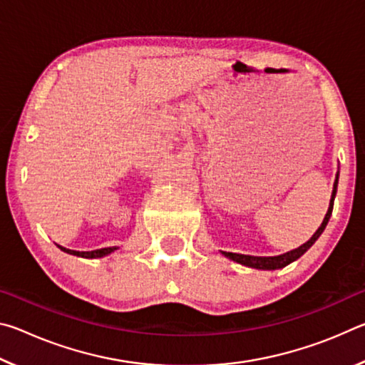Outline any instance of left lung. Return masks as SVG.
Masks as SVG:
<instances>
[{
  "label": "left lung",
  "instance_id": "obj_1",
  "mask_svg": "<svg viewBox=\"0 0 365 365\" xmlns=\"http://www.w3.org/2000/svg\"><path fill=\"white\" fill-rule=\"evenodd\" d=\"M336 187H338V174L335 178V183H333V191H331V197H330V206H329V211H327L325 217L322 225L317 228V232L312 235L311 240L306 242L304 245H301L299 248H296L293 251H288L285 255H280V256H269V257H264V256H250V255H237V252H225L222 251V255L227 256L228 259H232V261L242 264V265H248V267L252 269H262V270H275V269H282L285 267V265L292 264L296 259H299L304 252L311 248V246L317 242V238L322 235V232L325 230L327 224H329L330 220V215L333 211V201H335V196H336Z\"/></svg>",
  "mask_w": 365,
  "mask_h": 365
}]
</instances>
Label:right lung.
Returning a JSON list of instances; mask_svg holds the SVG:
<instances>
[{"label":"right lung","instance_id":"right-lung-1","mask_svg":"<svg viewBox=\"0 0 365 365\" xmlns=\"http://www.w3.org/2000/svg\"><path fill=\"white\" fill-rule=\"evenodd\" d=\"M58 248L61 251L67 252V255H72V256H78V257H85V259H98V257H104L110 255V252H114L117 250V246H110V248H101V250H95V251H73V250H67L64 246H59Z\"/></svg>","mask_w":365,"mask_h":365}]
</instances>
